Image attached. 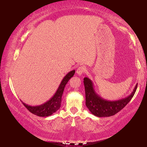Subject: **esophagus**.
<instances>
[{
	"label": "esophagus",
	"instance_id": "esophagus-1",
	"mask_svg": "<svg viewBox=\"0 0 147 147\" xmlns=\"http://www.w3.org/2000/svg\"><path fill=\"white\" fill-rule=\"evenodd\" d=\"M86 71V68L84 66H80L76 69V73L78 74L79 76L82 75V74L84 73V72Z\"/></svg>",
	"mask_w": 147,
	"mask_h": 147
}]
</instances>
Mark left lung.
<instances>
[{"instance_id":"8db88e82","label":"left lung","mask_w":147,"mask_h":147,"mask_svg":"<svg viewBox=\"0 0 147 147\" xmlns=\"http://www.w3.org/2000/svg\"><path fill=\"white\" fill-rule=\"evenodd\" d=\"M86 91V105L92 114L98 117L114 115L126 106L135 94L138 84L131 93L126 98L115 101H109L102 98L94 91L93 82L88 77L84 78Z\"/></svg>"}]
</instances>
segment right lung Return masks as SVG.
<instances>
[{
    "mask_svg": "<svg viewBox=\"0 0 147 147\" xmlns=\"http://www.w3.org/2000/svg\"><path fill=\"white\" fill-rule=\"evenodd\" d=\"M74 73H75V70H73L66 74L65 76L61 80L55 94L46 102L42 104L41 105L34 106L28 105V104L24 103L23 102H21L27 109H28L29 111H30L34 115L39 117H48L51 115L60 108L62 94H63L65 87L69 80L74 76Z\"/></svg>",
    "mask_w": 147,
    "mask_h": 147,
    "instance_id": "1",
    "label": "right lung"
}]
</instances>
